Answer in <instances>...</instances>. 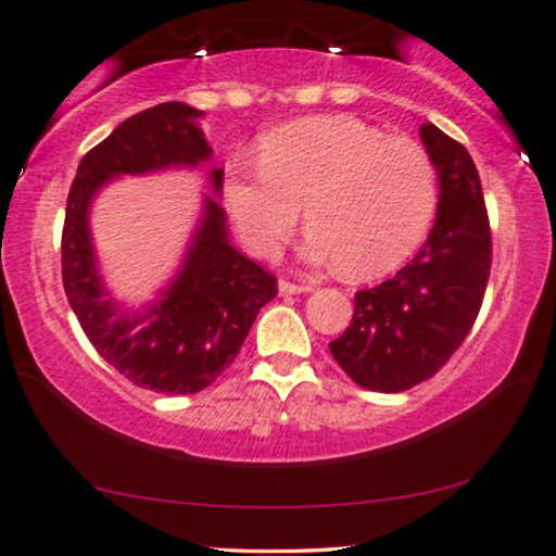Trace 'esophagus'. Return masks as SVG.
<instances>
[{"mask_svg": "<svg viewBox=\"0 0 556 556\" xmlns=\"http://www.w3.org/2000/svg\"><path fill=\"white\" fill-rule=\"evenodd\" d=\"M278 288H280V293L283 295H295V293H307V290H313V286L311 283H293V280H280L278 283Z\"/></svg>", "mask_w": 556, "mask_h": 556, "instance_id": "esophagus-1", "label": "esophagus"}]
</instances>
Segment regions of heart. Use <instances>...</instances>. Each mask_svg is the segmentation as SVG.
I'll list each match as a JSON object with an SVG mask.
<instances>
[{"instance_id": "b5f03b06", "label": "heart", "mask_w": 556, "mask_h": 556, "mask_svg": "<svg viewBox=\"0 0 556 556\" xmlns=\"http://www.w3.org/2000/svg\"><path fill=\"white\" fill-rule=\"evenodd\" d=\"M261 166L230 161L224 199L251 253L273 258L305 206V253L348 276L395 270L425 241L440 201L438 166L422 143L355 116H311L263 136Z\"/></svg>"}]
</instances>
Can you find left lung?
<instances>
[{
    "mask_svg": "<svg viewBox=\"0 0 556 556\" xmlns=\"http://www.w3.org/2000/svg\"><path fill=\"white\" fill-rule=\"evenodd\" d=\"M440 174V203L422 249L386 283L357 290L355 313L330 343L357 386L403 392L430 380L463 345L492 268V230L480 174L463 143L422 124Z\"/></svg>",
    "mask_w": 556,
    "mask_h": 556,
    "instance_id": "left-lung-1",
    "label": "left lung"
}]
</instances>
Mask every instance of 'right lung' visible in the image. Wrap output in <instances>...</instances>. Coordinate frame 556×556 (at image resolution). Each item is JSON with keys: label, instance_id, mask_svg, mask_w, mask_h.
Wrapping results in <instances>:
<instances>
[{"label": "right lung", "instance_id": "obj_1", "mask_svg": "<svg viewBox=\"0 0 556 556\" xmlns=\"http://www.w3.org/2000/svg\"><path fill=\"white\" fill-rule=\"evenodd\" d=\"M181 101L139 111L97 143L76 168L62 230V280L89 343L126 380L164 395L208 388L236 361L261 307L278 295V280L238 253L226 238L224 208L206 199V216L186 266L164 301L129 315L109 301L93 263L87 211L91 195L118 174H147L211 156L199 122ZM224 170H213V189Z\"/></svg>", "mask_w": 556, "mask_h": 556}]
</instances>
